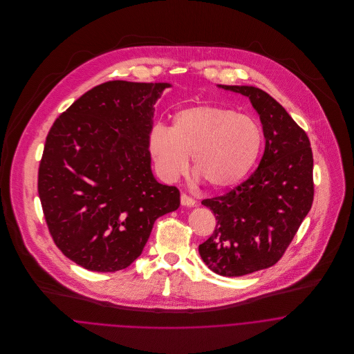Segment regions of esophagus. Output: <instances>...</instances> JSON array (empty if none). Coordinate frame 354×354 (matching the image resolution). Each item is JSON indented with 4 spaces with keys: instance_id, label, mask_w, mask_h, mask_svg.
Returning a JSON list of instances; mask_svg holds the SVG:
<instances>
[{
    "instance_id": "1",
    "label": "esophagus",
    "mask_w": 354,
    "mask_h": 354,
    "mask_svg": "<svg viewBox=\"0 0 354 354\" xmlns=\"http://www.w3.org/2000/svg\"><path fill=\"white\" fill-rule=\"evenodd\" d=\"M181 204L183 205H185V207H191V205H195L196 204V201L194 199V198H191V196H188L187 194H181Z\"/></svg>"
}]
</instances>
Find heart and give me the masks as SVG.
Masks as SVG:
<instances>
[{"mask_svg":"<svg viewBox=\"0 0 354 354\" xmlns=\"http://www.w3.org/2000/svg\"><path fill=\"white\" fill-rule=\"evenodd\" d=\"M149 151L160 178L173 181L188 167L214 189L240 183L252 169L263 145L260 125L251 115L222 106H195L178 111L173 127L156 124Z\"/></svg>","mask_w":354,"mask_h":354,"instance_id":"1","label":"heart"}]
</instances>
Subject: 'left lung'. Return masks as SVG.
<instances>
[{
    "label": "left lung",
    "mask_w": 354,
    "mask_h": 354,
    "mask_svg": "<svg viewBox=\"0 0 354 354\" xmlns=\"http://www.w3.org/2000/svg\"><path fill=\"white\" fill-rule=\"evenodd\" d=\"M248 97L263 124L266 149L252 176L230 192L204 199L216 226L199 245L203 261L223 277L278 263L313 202V155L303 128L263 90L219 86Z\"/></svg>",
    "instance_id": "left-lung-1"
}]
</instances>
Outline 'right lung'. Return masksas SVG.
I'll list each match as a JSON object with an SVG mask.
<instances>
[{
    "label": "right lung",
    "mask_w": 354,
    "mask_h": 354,
    "mask_svg": "<svg viewBox=\"0 0 354 354\" xmlns=\"http://www.w3.org/2000/svg\"><path fill=\"white\" fill-rule=\"evenodd\" d=\"M169 83L106 82L53 124L38 194L57 248L90 271L114 272L138 259L153 222L180 205V191L151 171L153 103Z\"/></svg>",
    "instance_id": "right-lung-1"
}]
</instances>
